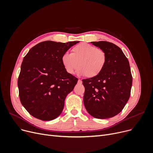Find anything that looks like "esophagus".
<instances>
[{"label": "esophagus", "mask_w": 153, "mask_h": 153, "mask_svg": "<svg viewBox=\"0 0 153 153\" xmlns=\"http://www.w3.org/2000/svg\"><path fill=\"white\" fill-rule=\"evenodd\" d=\"M82 81H81V79H79V80H78V83H79V84H82Z\"/></svg>", "instance_id": "1"}]
</instances>
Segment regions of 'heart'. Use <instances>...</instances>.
Returning <instances> with one entry per match:
<instances>
[{
	"label": "heart",
	"instance_id": "b5f03b06",
	"mask_svg": "<svg viewBox=\"0 0 153 153\" xmlns=\"http://www.w3.org/2000/svg\"><path fill=\"white\" fill-rule=\"evenodd\" d=\"M61 61L69 74H73L79 65L77 74L92 78L98 76L105 68L107 54L97 47L82 43L72 48L71 54L64 53Z\"/></svg>",
	"mask_w": 153,
	"mask_h": 153
}]
</instances>
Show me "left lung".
Masks as SVG:
<instances>
[{"mask_svg":"<svg viewBox=\"0 0 153 153\" xmlns=\"http://www.w3.org/2000/svg\"><path fill=\"white\" fill-rule=\"evenodd\" d=\"M107 54L105 66L94 77L82 80L84 106L91 115L111 118L122 111L130 98L132 76L129 61L120 48L108 42H91Z\"/></svg>","mask_w":153,"mask_h":153,"instance_id":"left-lung-1","label":"left lung"}]
</instances>
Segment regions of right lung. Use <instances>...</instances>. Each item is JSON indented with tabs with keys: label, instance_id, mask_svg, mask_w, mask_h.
Here are the masks:
<instances>
[{
	"label": "right lung",
	"instance_id": "obj_1",
	"mask_svg": "<svg viewBox=\"0 0 153 153\" xmlns=\"http://www.w3.org/2000/svg\"><path fill=\"white\" fill-rule=\"evenodd\" d=\"M79 42H43L24 57L18 87L20 102L31 115L50 121L61 114L67 95L78 81L66 71L61 58Z\"/></svg>",
	"mask_w": 153,
	"mask_h": 153
}]
</instances>
